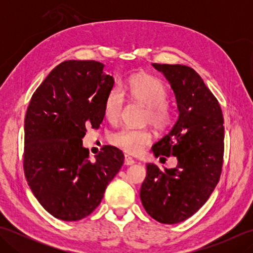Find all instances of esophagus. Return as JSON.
<instances>
[{
	"mask_svg": "<svg viewBox=\"0 0 253 253\" xmlns=\"http://www.w3.org/2000/svg\"><path fill=\"white\" fill-rule=\"evenodd\" d=\"M133 163H135V161H133L132 158H130L129 155H125V160H124V164L125 165H132Z\"/></svg>",
	"mask_w": 253,
	"mask_h": 253,
	"instance_id": "1",
	"label": "esophagus"
}]
</instances>
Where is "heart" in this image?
<instances>
[{
  "label": "heart",
  "mask_w": 253,
  "mask_h": 253,
  "mask_svg": "<svg viewBox=\"0 0 253 253\" xmlns=\"http://www.w3.org/2000/svg\"><path fill=\"white\" fill-rule=\"evenodd\" d=\"M123 91L130 99L147 107L144 123H150L158 130H165L171 123V109L165 103L168 90L157 77L150 75H136L128 80ZM124 107V95L117 88L112 89L104 102V114L111 123L120 120ZM152 132L147 128L133 129L122 128L113 132L110 141L125 152L136 154L152 141Z\"/></svg>",
  "instance_id": "b5f03b06"
}]
</instances>
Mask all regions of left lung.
I'll use <instances>...</instances> for the list:
<instances>
[{
	"label": "left lung",
	"instance_id": "1",
	"mask_svg": "<svg viewBox=\"0 0 253 253\" xmlns=\"http://www.w3.org/2000/svg\"><path fill=\"white\" fill-rule=\"evenodd\" d=\"M152 65L169 80L179 113L152 151L157 158L174 155L178 164L160 169L148 163L140 199L155 221L176 224L193 215L217 185L224 157V118L217 99L195 69L179 64Z\"/></svg>",
	"mask_w": 253,
	"mask_h": 253
}]
</instances>
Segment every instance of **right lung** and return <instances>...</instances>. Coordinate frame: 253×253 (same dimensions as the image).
I'll return each instance as SVG.
<instances>
[{"label": "right lung", "mask_w": 253, "mask_h": 253, "mask_svg": "<svg viewBox=\"0 0 253 253\" xmlns=\"http://www.w3.org/2000/svg\"><path fill=\"white\" fill-rule=\"evenodd\" d=\"M114 79L95 61H65L32 94L25 118L24 173L37 200L62 221H78L99 206L124 154L104 146L89 160L87 127L99 128Z\"/></svg>", "instance_id": "1"}]
</instances>
